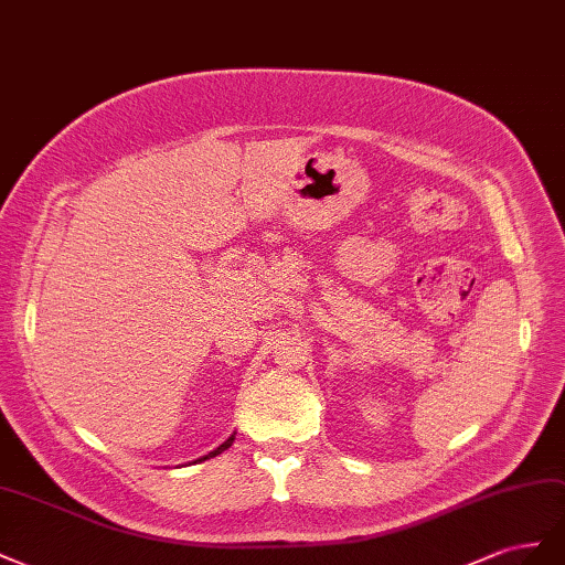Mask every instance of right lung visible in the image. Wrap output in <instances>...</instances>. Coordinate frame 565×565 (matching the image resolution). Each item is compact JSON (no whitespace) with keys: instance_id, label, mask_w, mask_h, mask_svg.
Masks as SVG:
<instances>
[{"instance_id":"1","label":"right lung","mask_w":565,"mask_h":565,"mask_svg":"<svg viewBox=\"0 0 565 565\" xmlns=\"http://www.w3.org/2000/svg\"><path fill=\"white\" fill-rule=\"evenodd\" d=\"M232 443H234V435H232V438H230L227 443H224V445H220V447L215 449V452H211V455H207V457H217V455H222V452H224V449H227V447H232ZM207 457H203V459H207Z\"/></svg>"}]
</instances>
